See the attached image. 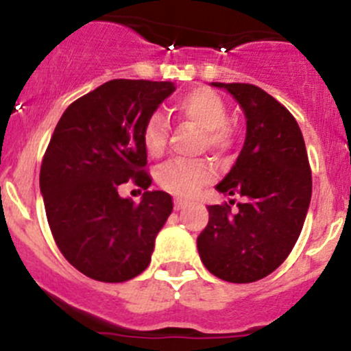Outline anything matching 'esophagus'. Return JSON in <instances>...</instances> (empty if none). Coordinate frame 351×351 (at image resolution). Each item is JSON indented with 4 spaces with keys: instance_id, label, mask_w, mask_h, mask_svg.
<instances>
[{
    "instance_id": "1",
    "label": "esophagus",
    "mask_w": 351,
    "mask_h": 351,
    "mask_svg": "<svg viewBox=\"0 0 351 351\" xmlns=\"http://www.w3.org/2000/svg\"><path fill=\"white\" fill-rule=\"evenodd\" d=\"M186 205H190V200H186V198H182V197L175 198V210H182V208H185Z\"/></svg>"
}]
</instances>
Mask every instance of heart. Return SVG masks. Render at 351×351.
Here are the masks:
<instances>
[{"label":"heart","mask_w":351,"mask_h":351,"mask_svg":"<svg viewBox=\"0 0 351 351\" xmlns=\"http://www.w3.org/2000/svg\"><path fill=\"white\" fill-rule=\"evenodd\" d=\"M173 112L178 119L193 123L202 130V144L208 149L224 153L236 141V130L228 122V105L207 86L190 90L176 100ZM168 122L159 112L151 113L143 127L144 149L151 156H161L168 144ZM214 169L207 161H168L158 171V183L175 195L190 197L212 182Z\"/></svg>","instance_id":"heart-1"}]
</instances>
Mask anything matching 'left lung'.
I'll list each match as a JSON object with an SVG mask.
<instances>
[{"label": "left lung", "mask_w": 351, "mask_h": 351, "mask_svg": "<svg viewBox=\"0 0 351 351\" xmlns=\"http://www.w3.org/2000/svg\"><path fill=\"white\" fill-rule=\"evenodd\" d=\"M212 84L228 90L246 115L241 153L217 185L244 202L236 212L228 202L210 205L197 247L212 275L250 284L277 270L299 239L313 193L309 158L295 119L271 95L247 83Z\"/></svg>", "instance_id": "1"}]
</instances>
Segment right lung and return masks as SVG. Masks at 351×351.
<instances>
[{"mask_svg":"<svg viewBox=\"0 0 351 351\" xmlns=\"http://www.w3.org/2000/svg\"><path fill=\"white\" fill-rule=\"evenodd\" d=\"M169 81L112 80L66 108L40 166V192L59 251L98 282H125L147 268L171 195L147 190L143 127ZM125 182L145 190L136 204L118 195Z\"/></svg>","mask_w":351,"mask_h":351,"instance_id":"right-lung-1","label":"right lung"}]
</instances>
